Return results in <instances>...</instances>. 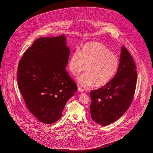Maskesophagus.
Returning a JSON list of instances; mask_svg holds the SVG:
<instances>
[{
  "label": "esophagus",
  "mask_w": 153,
  "mask_h": 153,
  "mask_svg": "<svg viewBox=\"0 0 153 153\" xmlns=\"http://www.w3.org/2000/svg\"><path fill=\"white\" fill-rule=\"evenodd\" d=\"M78 91H79V92H81H81H83V90L82 89L81 87H78Z\"/></svg>",
  "instance_id": "obj_1"
}]
</instances>
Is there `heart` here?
Returning a JSON list of instances; mask_svg holds the SVG:
<instances>
[{
    "instance_id": "1",
    "label": "heart",
    "mask_w": 153,
    "mask_h": 153,
    "mask_svg": "<svg viewBox=\"0 0 153 153\" xmlns=\"http://www.w3.org/2000/svg\"><path fill=\"white\" fill-rule=\"evenodd\" d=\"M119 66L118 57L97 42L87 43L80 51L73 52L68 63L70 71L75 76L83 72L87 67L86 74L77 79L78 83L85 87L94 85L97 88L104 87L110 82Z\"/></svg>"
}]
</instances>
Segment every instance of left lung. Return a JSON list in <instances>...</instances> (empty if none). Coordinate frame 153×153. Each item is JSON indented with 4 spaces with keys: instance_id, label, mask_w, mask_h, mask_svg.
Masks as SVG:
<instances>
[{
    "instance_id": "1",
    "label": "left lung",
    "mask_w": 153,
    "mask_h": 153,
    "mask_svg": "<svg viewBox=\"0 0 153 153\" xmlns=\"http://www.w3.org/2000/svg\"><path fill=\"white\" fill-rule=\"evenodd\" d=\"M137 67L127 49L122 46L119 68L107 85L90 92L91 118L101 126L114 122L126 113L134 98Z\"/></svg>"
}]
</instances>
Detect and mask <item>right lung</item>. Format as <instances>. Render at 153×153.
<instances>
[{"mask_svg": "<svg viewBox=\"0 0 153 153\" xmlns=\"http://www.w3.org/2000/svg\"><path fill=\"white\" fill-rule=\"evenodd\" d=\"M70 49L66 37L37 39L18 67V85L26 107L39 121L56 122L77 86L66 70Z\"/></svg>", "mask_w": 153, "mask_h": 153, "instance_id": "obj_1", "label": "right lung"}]
</instances>
